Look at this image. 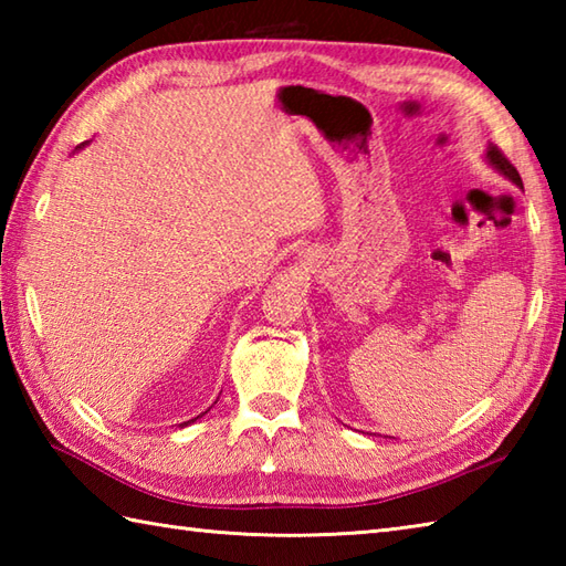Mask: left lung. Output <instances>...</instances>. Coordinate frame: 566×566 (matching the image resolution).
<instances>
[{"instance_id":"obj_1","label":"left lung","mask_w":566,"mask_h":566,"mask_svg":"<svg viewBox=\"0 0 566 566\" xmlns=\"http://www.w3.org/2000/svg\"><path fill=\"white\" fill-rule=\"evenodd\" d=\"M486 158H489V163L491 165H494L496 167V170L499 172H503V175H506L509 179H511V182H515V185H518V187H523V179H521V175H518V170H515V167L511 165V160L506 158V155H503L496 146H491L489 148V153H486Z\"/></svg>"}]
</instances>
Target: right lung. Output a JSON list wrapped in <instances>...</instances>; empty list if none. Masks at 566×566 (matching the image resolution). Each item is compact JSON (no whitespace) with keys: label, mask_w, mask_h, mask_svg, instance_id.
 Listing matches in <instances>:
<instances>
[{"label":"right lung","mask_w":566,"mask_h":566,"mask_svg":"<svg viewBox=\"0 0 566 566\" xmlns=\"http://www.w3.org/2000/svg\"><path fill=\"white\" fill-rule=\"evenodd\" d=\"M187 423H195V418H191V420H187ZM187 423H182V426H187Z\"/></svg>","instance_id":"obj_1"}]
</instances>
